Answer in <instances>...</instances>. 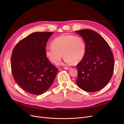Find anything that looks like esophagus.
Instances as JSON below:
<instances>
[{
    "mask_svg": "<svg viewBox=\"0 0 124 124\" xmlns=\"http://www.w3.org/2000/svg\"><path fill=\"white\" fill-rule=\"evenodd\" d=\"M70 69V68H69V67H65V68H64V69L65 70H69Z\"/></svg>",
    "mask_w": 124,
    "mask_h": 124,
    "instance_id": "34e87169",
    "label": "esophagus"
}]
</instances>
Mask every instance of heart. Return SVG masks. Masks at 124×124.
<instances>
[{
	"label": "heart",
	"mask_w": 124,
	"mask_h": 124,
	"mask_svg": "<svg viewBox=\"0 0 124 124\" xmlns=\"http://www.w3.org/2000/svg\"><path fill=\"white\" fill-rule=\"evenodd\" d=\"M52 47L46 48V55L54 65L61 61L62 54L65 64H76L83 59L86 50L85 41L81 37L73 35H62L51 42Z\"/></svg>",
	"instance_id": "obj_1"
}]
</instances>
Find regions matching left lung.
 Returning a JSON list of instances; mask_svg holds the SVG:
<instances>
[{"mask_svg": "<svg viewBox=\"0 0 124 124\" xmlns=\"http://www.w3.org/2000/svg\"><path fill=\"white\" fill-rule=\"evenodd\" d=\"M84 39L86 50L84 57L77 65V85L87 92L99 91L109 82L113 73L114 61L107 41L91 29L76 31Z\"/></svg>", "mask_w": 124, "mask_h": 124, "instance_id": "obj_1", "label": "left lung"}]
</instances>
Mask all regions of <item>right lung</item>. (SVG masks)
<instances>
[{
    "mask_svg": "<svg viewBox=\"0 0 124 124\" xmlns=\"http://www.w3.org/2000/svg\"><path fill=\"white\" fill-rule=\"evenodd\" d=\"M52 32H33L15 46L11 60L16 83L27 93L40 95L49 89L58 72L46 55Z\"/></svg>",
    "mask_w": 124,
    "mask_h": 124,
    "instance_id": "1",
    "label": "right lung"
}]
</instances>
